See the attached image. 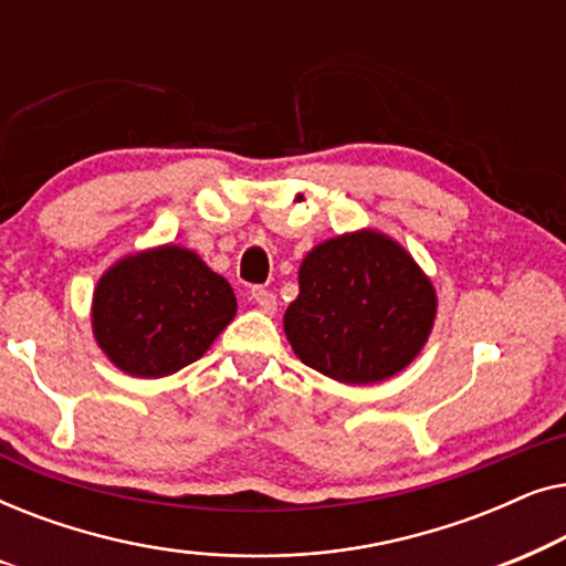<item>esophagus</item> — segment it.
I'll return each instance as SVG.
<instances>
[{
    "instance_id": "obj_1",
    "label": "esophagus",
    "mask_w": 566,
    "mask_h": 566,
    "mask_svg": "<svg viewBox=\"0 0 566 566\" xmlns=\"http://www.w3.org/2000/svg\"><path fill=\"white\" fill-rule=\"evenodd\" d=\"M250 296H252L254 304H258L265 314H273L275 308H277V298H275V293H273V291H268V289H262V285H254Z\"/></svg>"
}]
</instances>
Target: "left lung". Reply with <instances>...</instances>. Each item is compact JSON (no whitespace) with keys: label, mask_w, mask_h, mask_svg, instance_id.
<instances>
[{"label":"left lung","mask_w":566,"mask_h":566,"mask_svg":"<svg viewBox=\"0 0 566 566\" xmlns=\"http://www.w3.org/2000/svg\"><path fill=\"white\" fill-rule=\"evenodd\" d=\"M283 327L301 363L343 384L384 381L415 360L436 319V291L415 260L376 231L314 247Z\"/></svg>","instance_id":"1"}]
</instances>
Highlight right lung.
Returning <instances> with one entry per match:
<instances>
[{
  "label": "right lung",
  "instance_id": "obj_1",
  "mask_svg": "<svg viewBox=\"0 0 566 566\" xmlns=\"http://www.w3.org/2000/svg\"><path fill=\"white\" fill-rule=\"evenodd\" d=\"M237 314L231 285L180 247L130 254L99 277L92 327L130 376L175 374L203 355Z\"/></svg>",
  "mask_w": 566,
  "mask_h": 566
}]
</instances>
